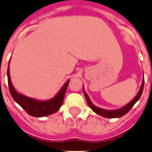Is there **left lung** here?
Returning <instances> with one entry per match:
<instances>
[{
    "label": "left lung",
    "instance_id": "1",
    "mask_svg": "<svg viewBox=\"0 0 152 152\" xmlns=\"http://www.w3.org/2000/svg\"><path fill=\"white\" fill-rule=\"evenodd\" d=\"M143 87H144V77L142 79V86L140 87V90H139L138 93L137 94L135 97L133 98L132 100L129 102L128 104H127L126 105H124V107H122L120 109H101L99 107H97L95 106L91 102V99L89 98L88 94H86V92L85 91V89H84L83 86V92L84 94H85V97L86 99V101L88 103V105L89 107L91 108L94 113H97L99 115H100L102 117H104V118H121L123 117L124 115H125L126 113H128V111L133 107V105L135 104L138 101V99L141 97V95L142 94L143 91Z\"/></svg>",
    "mask_w": 152,
    "mask_h": 152
}]
</instances>
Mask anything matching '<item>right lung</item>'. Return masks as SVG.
Wrapping results in <instances>:
<instances>
[{"label": "right lung", "mask_w": 152, "mask_h": 152, "mask_svg": "<svg viewBox=\"0 0 152 152\" xmlns=\"http://www.w3.org/2000/svg\"><path fill=\"white\" fill-rule=\"evenodd\" d=\"M7 78H8L10 92L14 100L19 105L21 106L29 115L33 117H38V118L48 116L52 113H56L58 109L61 108L63 103L66 88L68 86L69 81H70V80H66V82L61 86L60 91H58L53 98L47 99V100H40V99L24 95L15 89V87L11 83L9 65L7 69Z\"/></svg>", "instance_id": "right-lung-1"}]
</instances>
